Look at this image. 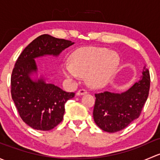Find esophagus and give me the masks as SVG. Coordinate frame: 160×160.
<instances>
[{"label":"esophagus","mask_w":160,"mask_h":160,"mask_svg":"<svg viewBox=\"0 0 160 160\" xmlns=\"http://www.w3.org/2000/svg\"><path fill=\"white\" fill-rule=\"evenodd\" d=\"M87 93L88 92H87V90L85 89H80L77 92V95H83Z\"/></svg>","instance_id":"obj_1"}]
</instances>
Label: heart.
I'll use <instances>...</instances> for the list:
<instances>
[{
    "label": "heart",
    "instance_id": "b5f03b06",
    "mask_svg": "<svg viewBox=\"0 0 160 160\" xmlns=\"http://www.w3.org/2000/svg\"><path fill=\"white\" fill-rule=\"evenodd\" d=\"M118 63L115 52L104 48H88L75 52L71 62L62 65V71L67 77L75 80L87 75L90 86L102 88L112 78Z\"/></svg>",
    "mask_w": 160,
    "mask_h": 160
}]
</instances>
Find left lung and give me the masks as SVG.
<instances>
[{"instance_id": "8db88e82", "label": "left lung", "mask_w": 160, "mask_h": 160, "mask_svg": "<svg viewBox=\"0 0 160 160\" xmlns=\"http://www.w3.org/2000/svg\"><path fill=\"white\" fill-rule=\"evenodd\" d=\"M142 75L141 80L126 92L95 93L93 116L100 128L108 132H118L139 117L150 88L149 71L146 67Z\"/></svg>"}]
</instances>
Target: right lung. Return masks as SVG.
Instances as JSON below:
<instances>
[{
	"instance_id": "1",
	"label": "right lung",
	"mask_w": 160,
	"mask_h": 160,
	"mask_svg": "<svg viewBox=\"0 0 160 160\" xmlns=\"http://www.w3.org/2000/svg\"><path fill=\"white\" fill-rule=\"evenodd\" d=\"M74 42L44 34L25 47L14 64L11 77V98L21 118L32 128L49 131L62 121L65 103L74 97L58 87L46 83L42 79L31 80L36 71L35 58L44 55L58 56Z\"/></svg>"
}]
</instances>
